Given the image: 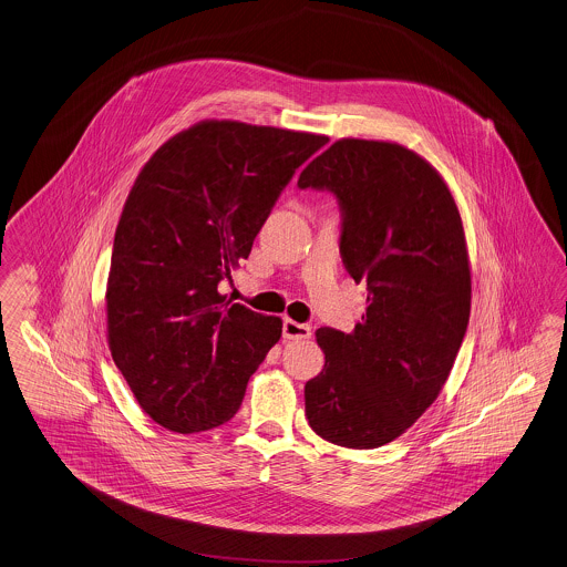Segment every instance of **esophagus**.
Returning a JSON list of instances; mask_svg holds the SVG:
<instances>
[{"label": "esophagus", "mask_w": 567, "mask_h": 567, "mask_svg": "<svg viewBox=\"0 0 567 567\" xmlns=\"http://www.w3.org/2000/svg\"><path fill=\"white\" fill-rule=\"evenodd\" d=\"M310 334H312V330H310L308 323H298L293 319H285L282 337L287 341H305V339H310Z\"/></svg>", "instance_id": "1"}]
</instances>
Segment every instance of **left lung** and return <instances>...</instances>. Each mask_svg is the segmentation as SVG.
Listing matches in <instances>:
<instances>
[{
  "instance_id": "8db88e82",
  "label": "left lung",
  "mask_w": 567,
  "mask_h": 567,
  "mask_svg": "<svg viewBox=\"0 0 567 567\" xmlns=\"http://www.w3.org/2000/svg\"><path fill=\"white\" fill-rule=\"evenodd\" d=\"M332 192L341 259L367 285V312L346 334L319 328L326 364L306 382L317 436L378 449L401 436L442 391L471 317V267L457 205L414 151L339 140L300 175Z\"/></svg>"
}]
</instances>
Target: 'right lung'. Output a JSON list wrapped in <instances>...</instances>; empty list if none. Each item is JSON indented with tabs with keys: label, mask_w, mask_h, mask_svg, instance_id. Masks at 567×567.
Listing matches in <instances>:
<instances>
[{
	"label": "right lung",
	"mask_w": 567,
	"mask_h": 567,
	"mask_svg": "<svg viewBox=\"0 0 567 567\" xmlns=\"http://www.w3.org/2000/svg\"><path fill=\"white\" fill-rule=\"evenodd\" d=\"M326 135L205 121L176 133L131 187L107 278V341L142 410L194 434L230 421L282 321L218 291L280 192Z\"/></svg>",
	"instance_id": "1"
}]
</instances>
